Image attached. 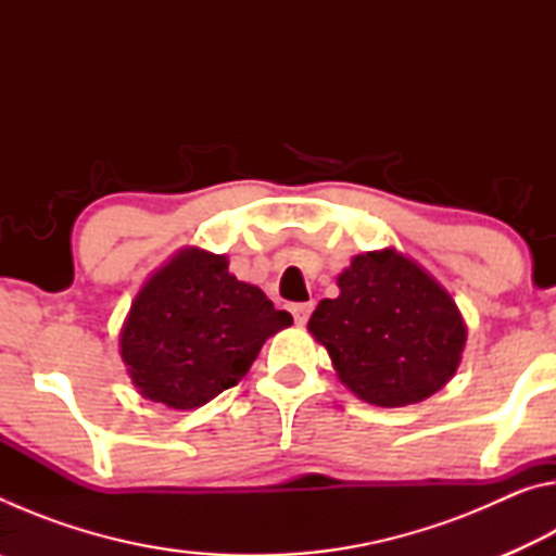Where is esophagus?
<instances>
[{"label":"esophagus","instance_id":"34e87169","mask_svg":"<svg viewBox=\"0 0 556 556\" xmlns=\"http://www.w3.org/2000/svg\"><path fill=\"white\" fill-rule=\"evenodd\" d=\"M312 312H314L312 301H308V304H294V306H291V314H294V321L299 326H304L308 321V316H312Z\"/></svg>","mask_w":556,"mask_h":556}]
</instances>
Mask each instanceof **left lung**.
<instances>
[{
  "instance_id": "1",
  "label": "left lung",
  "mask_w": 556,
  "mask_h": 556,
  "mask_svg": "<svg viewBox=\"0 0 556 556\" xmlns=\"http://www.w3.org/2000/svg\"><path fill=\"white\" fill-rule=\"evenodd\" d=\"M318 301L308 333L348 390L375 407H407L454 378L468 328L454 296L394 248L365 252Z\"/></svg>"
}]
</instances>
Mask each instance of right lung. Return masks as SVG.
Here are the masks:
<instances>
[{"label": "right lung", "instance_id": "right-lung-1", "mask_svg": "<svg viewBox=\"0 0 556 556\" xmlns=\"http://www.w3.org/2000/svg\"><path fill=\"white\" fill-rule=\"evenodd\" d=\"M291 326L228 257L184 248L149 277L119 331V355L144 400L195 409L238 384L269 336Z\"/></svg>", "mask_w": 556, "mask_h": 556}]
</instances>
